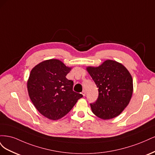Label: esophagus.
<instances>
[{
	"label": "esophagus",
	"mask_w": 155,
	"mask_h": 155,
	"mask_svg": "<svg viewBox=\"0 0 155 155\" xmlns=\"http://www.w3.org/2000/svg\"><path fill=\"white\" fill-rule=\"evenodd\" d=\"M82 95H83V96H85L86 95V92H85V91H83L82 92Z\"/></svg>",
	"instance_id": "34e87169"
}]
</instances>
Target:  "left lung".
<instances>
[{
	"mask_svg": "<svg viewBox=\"0 0 155 155\" xmlns=\"http://www.w3.org/2000/svg\"><path fill=\"white\" fill-rule=\"evenodd\" d=\"M86 70L99 92L97 101L91 104L93 113L105 120L120 115L129 104L133 92V81L129 70L111 59L98 67L88 66Z\"/></svg>",
	"mask_w": 155,
	"mask_h": 155,
	"instance_id": "left-lung-1",
	"label": "left lung"
}]
</instances>
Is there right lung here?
I'll return each instance as SVG.
<instances>
[{"instance_id": "obj_1", "label": "right lung", "mask_w": 155, "mask_h": 155, "mask_svg": "<svg viewBox=\"0 0 155 155\" xmlns=\"http://www.w3.org/2000/svg\"><path fill=\"white\" fill-rule=\"evenodd\" d=\"M72 68L59 59H51L31 69L27 81L28 92L36 109L45 118L61 119L83 97L73 91V81L66 78Z\"/></svg>"}]
</instances>
